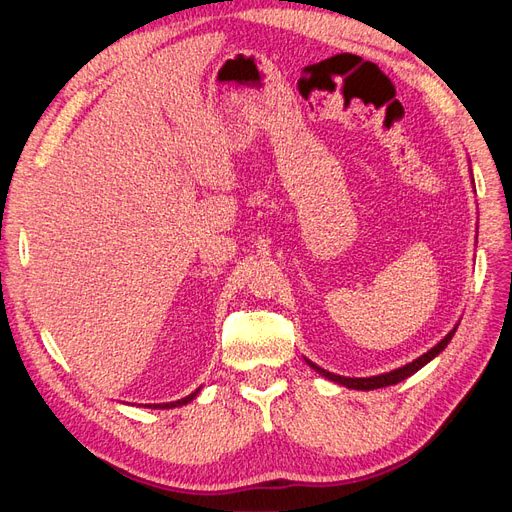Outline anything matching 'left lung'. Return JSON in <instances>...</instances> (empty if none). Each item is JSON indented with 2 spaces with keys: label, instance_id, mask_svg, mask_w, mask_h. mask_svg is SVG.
<instances>
[{
  "label": "left lung",
  "instance_id": "obj_1",
  "mask_svg": "<svg viewBox=\"0 0 512 512\" xmlns=\"http://www.w3.org/2000/svg\"><path fill=\"white\" fill-rule=\"evenodd\" d=\"M455 331H457V327H455L451 333H448V335L442 339V342H438V344L433 346L431 350H427L423 356H418V359H414L412 363H408V365H404V367H399V369H393V371H386V374H380V376H371V378H346V376L331 374V371H327V369H322V367L314 365L312 361H307V365L312 367V369H316L320 376L329 378L331 382L344 384V386H348V389H356V391H374V389H382V386L397 384V382H401V380L410 378L412 374H416L418 369L425 367L431 359H436V356H438V354L448 346V342H451V339H453Z\"/></svg>",
  "mask_w": 512,
  "mask_h": 512
}]
</instances>
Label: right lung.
Here are the masks:
<instances>
[{
	"instance_id": "add662e5",
	"label": "right lung",
	"mask_w": 512,
	"mask_h": 512,
	"mask_svg": "<svg viewBox=\"0 0 512 512\" xmlns=\"http://www.w3.org/2000/svg\"><path fill=\"white\" fill-rule=\"evenodd\" d=\"M200 393V389H196L192 395H188V397H183V399H177V401H170V404H153V406H149V408H177V406H185V404H190V401L196 397Z\"/></svg>"
}]
</instances>
